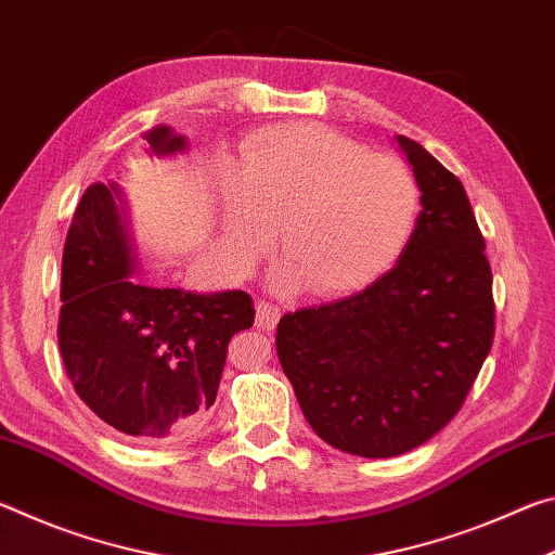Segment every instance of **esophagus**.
<instances>
[{
  "mask_svg": "<svg viewBox=\"0 0 555 555\" xmlns=\"http://www.w3.org/2000/svg\"><path fill=\"white\" fill-rule=\"evenodd\" d=\"M281 318V308L269 300H257V327L259 331H274Z\"/></svg>",
  "mask_w": 555,
  "mask_h": 555,
  "instance_id": "esophagus-1",
  "label": "esophagus"
}]
</instances>
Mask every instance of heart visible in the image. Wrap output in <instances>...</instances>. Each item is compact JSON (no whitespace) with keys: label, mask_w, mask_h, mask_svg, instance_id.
<instances>
[{"label":"heart","mask_w":555,"mask_h":555,"mask_svg":"<svg viewBox=\"0 0 555 555\" xmlns=\"http://www.w3.org/2000/svg\"><path fill=\"white\" fill-rule=\"evenodd\" d=\"M222 251L244 274L274 242L281 286L347 294L387 271L421 212V188L393 156L370 154L323 125L259 129L240 146V173L220 171Z\"/></svg>","instance_id":"obj_1"}]
</instances>
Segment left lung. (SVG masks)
I'll return each instance as SVG.
<instances>
[{
	"label": "left lung",
	"mask_w": 555,
	"mask_h": 555,
	"mask_svg": "<svg viewBox=\"0 0 555 555\" xmlns=\"http://www.w3.org/2000/svg\"><path fill=\"white\" fill-rule=\"evenodd\" d=\"M421 188L416 230L387 274L333 304L286 313L281 370L327 446L393 457L450 424L490 354L492 269L467 193L409 137Z\"/></svg>",
	"instance_id": "left-lung-1"
}]
</instances>
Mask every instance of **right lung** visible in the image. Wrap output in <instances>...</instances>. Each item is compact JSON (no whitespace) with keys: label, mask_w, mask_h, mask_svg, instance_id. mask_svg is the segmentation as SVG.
<instances>
[{"label":"right lung","mask_w":555,"mask_h":555,"mask_svg":"<svg viewBox=\"0 0 555 555\" xmlns=\"http://www.w3.org/2000/svg\"><path fill=\"white\" fill-rule=\"evenodd\" d=\"M149 154L185 152V137L158 125ZM134 247L121 188L92 183L63 247L59 347L86 406L134 440H178L203 426L234 333L255 323L244 291L195 294L131 279Z\"/></svg>","instance_id":"1"}]
</instances>
